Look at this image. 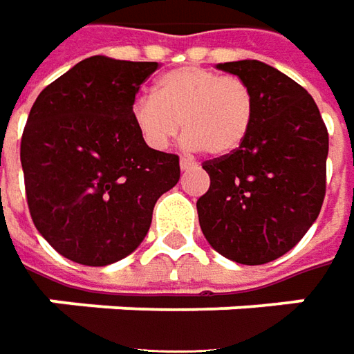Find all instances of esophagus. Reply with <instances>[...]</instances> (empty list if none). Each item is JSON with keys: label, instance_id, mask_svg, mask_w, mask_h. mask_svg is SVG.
Masks as SVG:
<instances>
[{"label": "esophagus", "instance_id": "obj_1", "mask_svg": "<svg viewBox=\"0 0 354 354\" xmlns=\"http://www.w3.org/2000/svg\"><path fill=\"white\" fill-rule=\"evenodd\" d=\"M179 165H181V171H191V169H196V167H198L196 161H193L191 158H181Z\"/></svg>", "mask_w": 354, "mask_h": 354}]
</instances>
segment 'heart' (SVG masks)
Wrapping results in <instances>:
<instances>
[{
  "label": "heart",
  "instance_id": "b5f03b06",
  "mask_svg": "<svg viewBox=\"0 0 354 354\" xmlns=\"http://www.w3.org/2000/svg\"><path fill=\"white\" fill-rule=\"evenodd\" d=\"M255 115L253 91L238 75L183 66L153 83V97H136L130 120L149 149L169 148L183 130L187 146L227 156L245 142Z\"/></svg>",
  "mask_w": 354,
  "mask_h": 354
}]
</instances>
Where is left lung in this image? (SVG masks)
I'll return each instance as SVG.
<instances>
[{
	"label": "left lung",
	"mask_w": 354,
	"mask_h": 354,
	"mask_svg": "<svg viewBox=\"0 0 354 354\" xmlns=\"http://www.w3.org/2000/svg\"><path fill=\"white\" fill-rule=\"evenodd\" d=\"M216 68L248 82L255 115L236 151L203 163L210 189L196 201L198 222L226 259L265 265L290 251L319 214L329 136L312 95L272 66Z\"/></svg>",
	"instance_id": "left-lung-1"
}]
</instances>
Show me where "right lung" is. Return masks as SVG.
Masks as SVG:
<instances>
[{
    "instance_id": "1",
    "label": "right lung",
    "mask_w": 354,
    "mask_h": 354,
    "mask_svg": "<svg viewBox=\"0 0 354 354\" xmlns=\"http://www.w3.org/2000/svg\"><path fill=\"white\" fill-rule=\"evenodd\" d=\"M158 62L91 56L44 87L21 138L30 218L66 259L105 267L142 243L179 156L149 149L130 120Z\"/></svg>"
}]
</instances>
